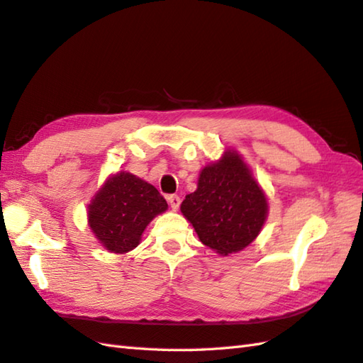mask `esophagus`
<instances>
[{"label": "esophagus", "instance_id": "esophagus-1", "mask_svg": "<svg viewBox=\"0 0 363 363\" xmlns=\"http://www.w3.org/2000/svg\"><path fill=\"white\" fill-rule=\"evenodd\" d=\"M167 201H168V204H170V207H172L173 210H178V208H179L181 198H179L178 195H170V196H167Z\"/></svg>", "mask_w": 363, "mask_h": 363}]
</instances>
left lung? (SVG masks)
I'll list each match as a JSON object with an SVG mask.
<instances>
[{
	"instance_id": "left-lung-1",
	"label": "left lung",
	"mask_w": 363,
	"mask_h": 363,
	"mask_svg": "<svg viewBox=\"0 0 363 363\" xmlns=\"http://www.w3.org/2000/svg\"><path fill=\"white\" fill-rule=\"evenodd\" d=\"M181 212L202 244L220 255L240 252L254 241L267 216L263 189L233 150L202 168L198 189L185 196Z\"/></svg>"
}]
</instances>
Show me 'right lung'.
Instances as JSON below:
<instances>
[{
	"mask_svg": "<svg viewBox=\"0 0 363 363\" xmlns=\"http://www.w3.org/2000/svg\"><path fill=\"white\" fill-rule=\"evenodd\" d=\"M167 208V201L153 185L128 172H119L92 198L88 223L106 250L126 254L139 246L145 227Z\"/></svg>",
	"mask_w": 363,
	"mask_h": 363,
	"instance_id": "1",
	"label": "right lung"
}]
</instances>
